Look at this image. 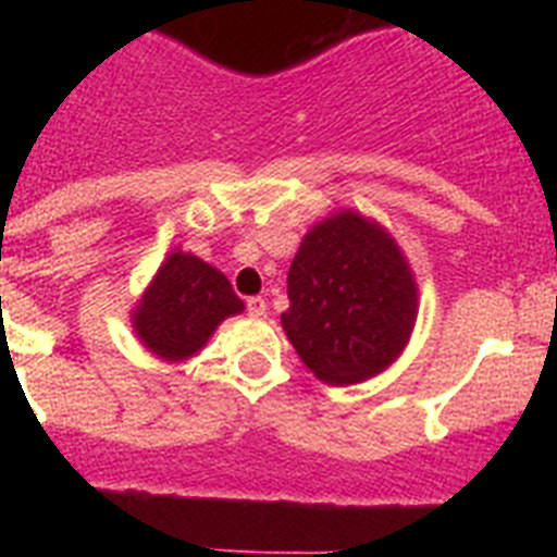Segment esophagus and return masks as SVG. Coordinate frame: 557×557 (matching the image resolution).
<instances>
[{
  "instance_id": "34e87169",
  "label": "esophagus",
  "mask_w": 557,
  "mask_h": 557,
  "mask_svg": "<svg viewBox=\"0 0 557 557\" xmlns=\"http://www.w3.org/2000/svg\"><path fill=\"white\" fill-rule=\"evenodd\" d=\"M248 314L250 318H264V314H268V301L259 298V295H256V298H248Z\"/></svg>"
}]
</instances>
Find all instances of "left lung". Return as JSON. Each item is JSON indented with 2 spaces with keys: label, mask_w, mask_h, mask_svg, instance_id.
Instances as JSON below:
<instances>
[{
  "label": "left lung",
  "mask_w": 557,
  "mask_h": 557,
  "mask_svg": "<svg viewBox=\"0 0 557 557\" xmlns=\"http://www.w3.org/2000/svg\"><path fill=\"white\" fill-rule=\"evenodd\" d=\"M282 326L326 385H357L401 357L418 318V284L391 231L339 209L304 234L287 273Z\"/></svg>",
  "instance_id": "left-lung-1"
}]
</instances>
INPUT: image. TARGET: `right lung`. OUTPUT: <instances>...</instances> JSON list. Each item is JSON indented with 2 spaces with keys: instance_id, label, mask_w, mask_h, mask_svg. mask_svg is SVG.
I'll return each instance as SVG.
<instances>
[{
  "instance_id": "obj_1",
  "label": "right lung",
  "mask_w": 557,
  "mask_h": 557,
  "mask_svg": "<svg viewBox=\"0 0 557 557\" xmlns=\"http://www.w3.org/2000/svg\"><path fill=\"white\" fill-rule=\"evenodd\" d=\"M243 309L218 268L175 248L131 309V326L147 351L166 362H184L209 343L225 318Z\"/></svg>"
}]
</instances>
